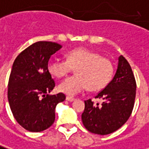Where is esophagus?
<instances>
[{
    "label": "esophagus",
    "instance_id": "34e87169",
    "mask_svg": "<svg viewBox=\"0 0 149 149\" xmlns=\"http://www.w3.org/2000/svg\"><path fill=\"white\" fill-rule=\"evenodd\" d=\"M66 100H68V101H69V102H72V101H74L75 99L73 97H71V96H67Z\"/></svg>",
    "mask_w": 149,
    "mask_h": 149
}]
</instances>
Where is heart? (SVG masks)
<instances>
[{"instance_id":"heart-1","label":"heart","mask_w":149,"mask_h":149,"mask_svg":"<svg viewBox=\"0 0 149 149\" xmlns=\"http://www.w3.org/2000/svg\"><path fill=\"white\" fill-rule=\"evenodd\" d=\"M67 60L53 58L48 62L47 69L54 77H65L73 68L77 75L68 77L58 85L59 91L75 95L88 87L91 91L104 88L113 74V65L107 58L86 48L72 49L66 54Z\"/></svg>"}]
</instances>
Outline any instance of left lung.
Returning <instances> with one entry per match:
<instances>
[{
  "label": "left lung",
  "mask_w": 149,
  "mask_h": 149,
  "mask_svg": "<svg viewBox=\"0 0 149 149\" xmlns=\"http://www.w3.org/2000/svg\"><path fill=\"white\" fill-rule=\"evenodd\" d=\"M136 82L129 63L122 55L118 58L113 80L95 96L100 104L85 101L81 114L83 125L93 134L105 135L117 130L129 119L134 108Z\"/></svg>",
  "instance_id": "8db88e82"
}]
</instances>
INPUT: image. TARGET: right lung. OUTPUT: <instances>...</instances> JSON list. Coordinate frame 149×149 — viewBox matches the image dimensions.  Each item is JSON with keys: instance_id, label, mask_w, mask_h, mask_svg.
Returning a JSON list of instances; mask_svg holds the SVG:
<instances>
[{"instance_id": "right-lung-1", "label": "right lung", "mask_w": 149, "mask_h": 149, "mask_svg": "<svg viewBox=\"0 0 149 149\" xmlns=\"http://www.w3.org/2000/svg\"><path fill=\"white\" fill-rule=\"evenodd\" d=\"M62 45L37 41L15 58L8 84V100L15 120L24 129L40 132L51 126L55 108L66 99L63 93L49 95L55 83L47 69L50 56Z\"/></svg>"}]
</instances>
